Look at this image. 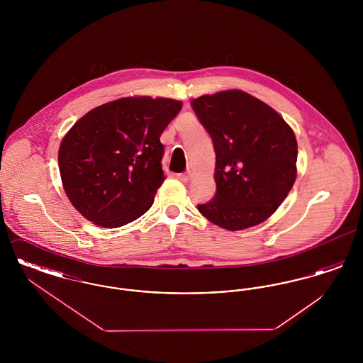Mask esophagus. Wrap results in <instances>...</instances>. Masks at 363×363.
<instances>
[{"label":"esophagus","instance_id":"esophagus-1","mask_svg":"<svg viewBox=\"0 0 363 363\" xmlns=\"http://www.w3.org/2000/svg\"><path fill=\"white\" fill-rule=\"evenodd\" d=\"M190 178H191L190 173L179 174V175H178V179H179L181 182H184V184H188L190 181Z\"/></svg>","mask_w":363,"mask_h":363}]
</instances>
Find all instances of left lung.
I'll use <instances>...</instances> for the list:
<instances>
[{
  "mask_svg": "<svg viewBox=\"0 0 363 363\" xmlns=\"http://www.w3.org/2000/svg\"><path fill=\"white\" fill-rule=\"evenodd\" d=\"M191 107L216 154V194L197 206L200 213L230 231L262 223L296 178L293 129L277 110L241 89L203 95Z\"/></svg>",
  "mask_w": 363,
  "mask_h": 363,
  "instance_id": "1",
  "label": "left lung"
}]
</instances>
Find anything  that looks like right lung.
<instances>
[{"label": "right lung", "mask_w": 363, "mask_h": 363, "mask_svg": "<svg viewBox=\"0 0 363 363\" xmlns=\"http://www.w3.org/2000/svg\"><path fill=\"white\" fill-rule=\"evenodd\" d=\"M182 108L170 98L126 96L76 122L58 150L72 206L104 228L128 225L154 204L163 184L160 136Z\"/></svg>", "instance_id": "1"}]
</instances>
